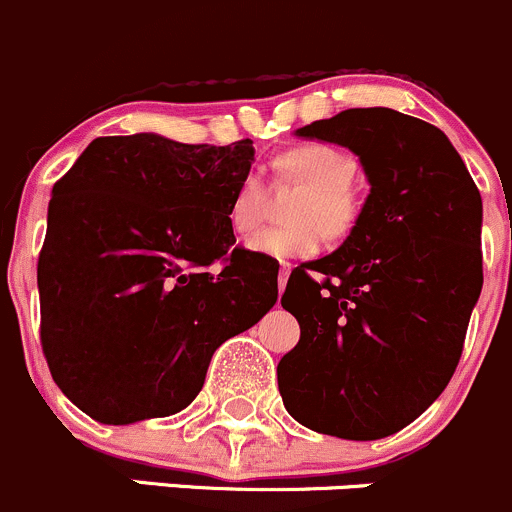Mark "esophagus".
<instances>
[{
    "label": "esophagus",
    "instance_id": "1",
    "mask_svg": "<svg viewBox=\"0 0 512 512\" xmlns=\"http://www.w3.org/2000/svg\"><path fill=\"white\" fill-rule=\"evenodd\" d=\"M288 276H291V263H281V271H278V293L286 291Z\"/></svg>",
    "mask_w": 512,
    "mask_h": 512
}]
</instances>
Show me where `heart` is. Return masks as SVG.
<instances>
[{"label":"heart","instance_id":"1","mask_svg":"<svg viewBox=\"0 0 512 512\" xmlns=\"http://www.w3.org/2000/svg\"><path fill=\"white\" fill-rule=\"evenodd\" d=\"M278 170L303 182L308 192L295 207V224L271 226L246 241L251 254L273 261L310 258L323 249L328 236L325 228L335 236L350 231L357 217V202L350 189L355 162L345 152L323 142H308L278 157ZM263 214H266V184L261 172L249 170L231 194L226 217L236 234L246 236L258 229Z\"/></svg>","mask_w":512,"mask_h":512}]
</instances>
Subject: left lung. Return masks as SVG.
Segmentation results:
<instances>
[{
    "label": "left lung",
    "mask_w": 512,
    "mask_h": 512,
    "mask_svg": "<svg viewBox=\"0 0 512 512\" xmlns=\"http://www.w3.org/2000/svg\"><path fill=\"white\" fill-rule=\"evenodd\" d=\"M357 155L370 194L333 254L298 266L281 303L300 340L278 362L298 424L337 439L397 434L436 402L483 286L481 192L434 125L350 108L295 130Z\"/></svg>",
    "instance_id": "obj_1"
}]
</instances>
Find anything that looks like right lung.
Masks as SVG:
<instances>
[{"label": "right lung", "mask_w": 512, "mask_h": 512, "mask_svg": "<svg viewBox=\"0 0 512 512\" xmlns=\"http://www.w3.org/2000/svg\"><path fill=\"white\" fill-rule=\"evenodd\" d=\"M254 142L96 138L51 189L39 256L41 347L59 389L100 424L182 412L214 350L278 300V266L234 249L231 194Z\"/></svg>", "instance_id": "1"}]
</instances>
